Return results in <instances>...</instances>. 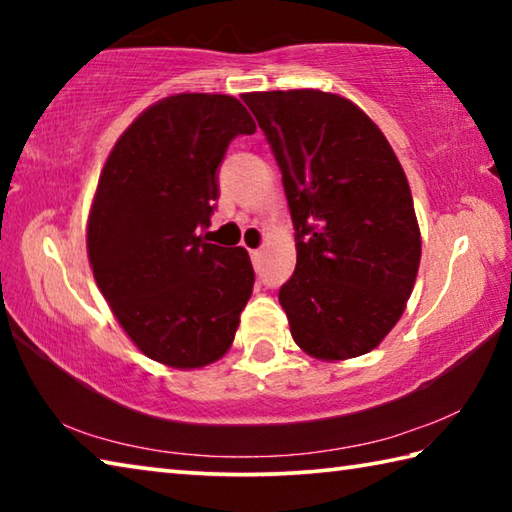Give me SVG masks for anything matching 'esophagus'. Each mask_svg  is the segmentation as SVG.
Returning a JSON list of instances; mask_svg holds the SVG:
<instances>
[{
	"mask_svg": "<svg viewBox=\"0 0 512 512\" xmlns=\"http://www.w3.org/2000/svg\"><path fill=\"white\" fill-rule=\"evenodd\" d=\"M248 253H250V259H253V262H259V257H262V250H259V248L248 250Z\"/></svg>",
	"mask_w": 512,
	"mask_h": 512,
	"instance_id": "esophagus-1",
	"label": "esophagus"
}]
</instances>
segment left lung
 I'll use <instances>...</instances> for the list:
<instances>
[{"instance_id": "8db88e82", "label": "left lung", "mask_w": 512, "mask_h": 512, "mask_svg": "<svg viewBox=\"0 0 512 512\" xmlns=\"http://www.w3.org/2000/svg\"><path fill=\"white\" fill-rule=\"evenodd\" d=\"M296 228V271L280 289L293 341L345 361L384 341L420 266L409 180L375 121L320 90L248 92Z\"/></svg>"}]
</instances>
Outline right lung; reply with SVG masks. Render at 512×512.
<instances>
[{
    "label": "right lung",
    "mask_w": 512,
    "mask_h": 512,
    "mask_svg": "<svg viewBox=\"0 0 512 512\" xmlns=\"http://www.w3.org/2000/svg\"><path fill=\"white\" fill-rule=\"evenodd\" d=\"M230 94L183 92L146 108L112 146L88 216L97 287L140 352L194 370L230 350L253 293L246 248L207 244L216 169L255 133Z\"/></svg>",
    "instance_id": "1"
}]
</instances>
